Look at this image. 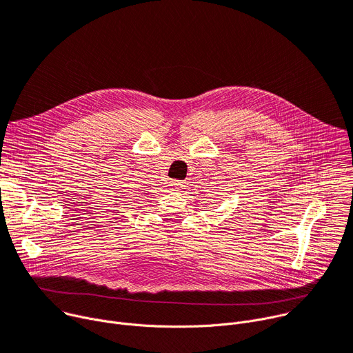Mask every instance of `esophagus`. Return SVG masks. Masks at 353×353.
Here are the masks:
<instances>
[{
    "mask_svg": "<svg viewBox=\"0 0 353 353\" xmlns=\"http://www.w3.org/2000/svg\"><path fill=\"white\" fill-rule=\"evenodd\" d=\"M183 181H179V180H173V181H170V184H169V187H170V190L172 191H180L181 188H183Z\"/></svg>",
    "mask_w": 353,
    "mask_h": 353,
    "instance_id": "34e87169",
    "label": "esophagus"
}]
</instances>
